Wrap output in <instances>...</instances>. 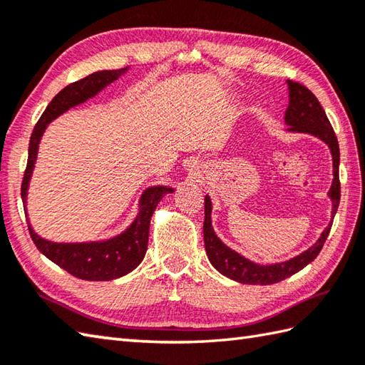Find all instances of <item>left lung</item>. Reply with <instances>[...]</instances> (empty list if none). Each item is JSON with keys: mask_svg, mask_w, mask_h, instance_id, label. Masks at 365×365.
I'll use <instances>...</instances> for the list:
<instances>
[{"mask_svg": "<svg viewBox=\"0 0 365 365\" xmlns=\"http://www.w3.org/2000/svg\"><path fill=\"white\" fill-rule=\"evenodd\" d=\"M289 86V106L285 110V125H289L287 131L290 133H306L312 135L329 147L332 155V185L328 191V196L332 202L331 221L324 230L322 232L320 238L307 247L306 251L294 255V257L271 263V265H260L245 255L230 250L227 245L221 242V238L216 235V232L212 226V199L205 196V220H204V243L207 257L212 265L220 271L221 274L230 277L232 281L240 284H251V285H269L281 282L284 279L290 277L292 274L298 273L299 269L304 268L309 263L317 259L320 254L322 247L327 242L329 230L332 226V220L339 208L340 202V182H339V163H340V152L339 143L334 130L327 118V113L322 108L317 97L309 91L306 86L299 83L287 80Z\"/></svg>", "mask_w": 365, "mask_h": 365, "instance_id": "obj_1", "label": "left lung"}]
</instances>
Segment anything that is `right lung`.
I'll return each instance as SVG.
<instances>
[{
	"mask_svg": "<svg viewBox=\"0 0 365 365\" xmlns=\"http://www.w3.org/2000/svg\"><path fill=\"white\" fill-rule=\"evenodd\" d=\"M127 72L128 67L119 68V71H100L88 75L86 78L80 81L68 84L46 106L29 139L28 165L21 183V200L23 207H25L29 235L37 250L46 259H50L58 267L66 269L67 273L83 279V281H113V279L128 274L143 262L147 251V242H149L152 215L163 196L174 192V188L168 187V185H153V187L145 188L139 197L136 218L131 221L125 230L106 240L76 243L51 242V240H46L34 232L28 218V188L36 166L38 144H41V139L50 122L71 108L96 97L98 92H102Z\"/></svg>",
	"mask_w": 365,
	"mask_h": 365,
	"instance_id": "add662e5",
	"label": "right lung"
}]
</instances>
